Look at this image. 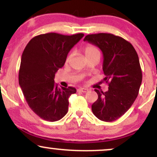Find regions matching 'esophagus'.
Masks as SVG:
<instances>
[{
	"instance_id": "esophagus-1",
	"label": "esophagus",
	"mask_w": 157,
	"mask_h": 157,
	"mask_svg": "<svg viewBox=\"0 0 157 157\" xmlns=\"http://www.w3.org/2000/svg\"><path fill=\"white\" fill-rule=\"evenodd\" d=\"M79 91H81V92H83V93H86V92H88L89 91V89H85V88H80V89H78Z\"/></svg>"
}]
</instances>
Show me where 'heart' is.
I'll use <instances>...</instances> for the list:
<instances>
[{"label":"heart","mask_w":157,"mask_h":157,"mask_svg":"<svg viewBox=\"0 0 157 157\" xmlns=\"http://www.w3.org/2000/svg\"><path fill=\"white\" fill-rule=\"evenodd\" d=\"M84 52L87 58L94 55H97V54L100 55V52H99L98 48H97L96 46H93V45H91V44H87L86 46H85ZM71 57V54H70V55L67 57V58H66V63H68V61L70 60Z\"/></svg>","instance_id":"heart-1"}]
</instances>
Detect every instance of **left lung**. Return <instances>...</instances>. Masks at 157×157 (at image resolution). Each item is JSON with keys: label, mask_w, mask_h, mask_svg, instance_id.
<instances>
[{"label": "left lung", "mask_w": 157, "mask_h": 157, "mask_svg": "<svg viewBox=\"0 0 157 157\" xmlns=\"http://www.w3.org/2000/svg\"><path fill=\"white\" fill-rule=\"evenodd\" d=\"M83 40L102 51L104 81L109 84L105 92L94 89L98 99L91 110L99 120L113 122L130 109L139 94L142 75L138 55L128 41L112 34L89 35Z\"/></svg>", "instance_id": "8db88e82"}]
</instances>
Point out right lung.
Instances as JSON below:
<instances>
[{
  "instance_id": "obj_1",
  "label": "right lung",
  "mask_w": 157,
  "mask_h": 157,
  "mask_svg": "<svg viewBox=\"0 0 157 157\" xmlns=\"http://www.w3.org/2000/svg\"><path fill=\"white\" fill-rule=\"evenodd\" d=\"M84 35L47 33L33 37L23 50L19 70V85L27 103L43 120H60L68 112L73 87L59 88L55 74L64 66L68 52Z\"/></svg>"
}]
</instances>
